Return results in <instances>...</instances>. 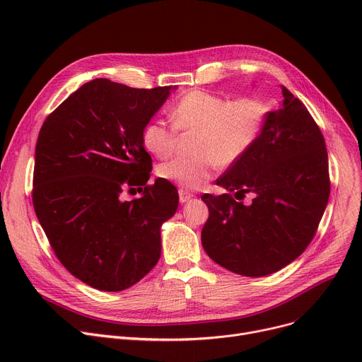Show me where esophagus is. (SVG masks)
<instances>
[{"mask_svg":"<svg viewBox=\"0 0 362 362\" xmlns=\"http://www.w3.org/2000/svg\"><path fill=\"white\" fill-rule=\"evenodd\" d=\"M192 197H194V195H192L191 192L185 191V189H180V191H179V199H180L182 204H185V202H187V201H191Z\"/></svg>","mask_w":362,"mask_h":362,"instance_id":"obj_1","label":"esophagus"}]
</instances>
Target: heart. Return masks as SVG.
Here are the masks:
<instances>
[{
	"mask_svg": "<svg viewBox=\"0 0 362 362\" xmlns=\"http://www.w3.org/2000/svg\"><path fill=\"white\" fill-rule=\"evenodd\" d=\"M171 126L151 120L142 129L144 148L157 158H167L175 149L176 132H194V157L163 163L157 175L185 189H197L210 180L217 165L230 167L240 161L258 142L269 105L254 95L233 100L194 89L170 108Z\"/></svg>",
	"mask_w": 362,
	"mask_h": 362,
	"instance_id": "b5f03b06",
	"label": "heart"
}]
</instances>
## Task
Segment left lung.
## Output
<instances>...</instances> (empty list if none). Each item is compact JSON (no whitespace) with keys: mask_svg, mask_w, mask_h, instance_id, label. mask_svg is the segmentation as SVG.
<instances>
[{"mask_svg":"<svg viewBox=\"0 0 362 362\" xmlns=\"http://www.w3.org/2000/svg\"><path fill=\"white\" fill-rule=\"evenodd\" d=\"M258 142L217 180L226 194H204L210 216L201 240L232 273L262 277L286 267L313 240L330 195L329 157L307 107L281 86ZM250 193L251 204L241 199Z\"/></svg>","mask_w":362,"mask_h":362,"instance_id":"8db88e82","label":"left lung"}]
</instances>
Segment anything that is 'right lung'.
Wrapping results in <instances>:
<instances>
[{
  "label": "right lung",
  "mask_w": 362,
  "mask_h": 362,
  "mask_svg": "<svg viewBox=\"0 0 362 362\" xmlns=\"http://www.w3.org/2000/svg\"><path fill=\"white\" fill-rule=\"evenodd\" d=\"M171 86L129 88L93 79L45 119L35 148L32 201L55 257L89 286L120 292L161 255V224L175 216L177 189L148 185L152 160L142 129ZM135 185L143 195L123 202Z\"/></svg>",
  "instance_id": "right-lung-1"
}]
</instances>
